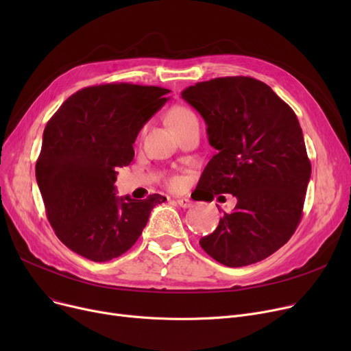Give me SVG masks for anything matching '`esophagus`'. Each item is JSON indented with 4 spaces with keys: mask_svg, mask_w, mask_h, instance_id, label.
<instances>
[{
    "mask_svg": "<svg viewBox=\"0 0 351 351\" xmlns=\"http://www.w3.org/2000/svg\"><path fill=\"white\" fill-rule=\"evenodd\" d=\"M175 202H176V204H178L180 208H183V209H188V208L192 206V200H189V199H186V197H179V199H176Z\"/></svg>",
    "mask_w": 351,
    "mask_h": 351,
    "instance_id": "1",
    "label": "esophagus"
}]
</instances>
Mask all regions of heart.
<instances>
[{
  "label": "heart",
  "instance_id": "b5f03b06",
  "mask_svg": "<svg viewBox=\"0 0 351 351\" xmlns=\"http://www.w3.org/2000/svg\"><path fill=\"white\" fill-rule=\"evenodd\" d=\"M168 119H169V123L175 129V131H179V129L185 128L191 122L197 121L196 115L186 106H175V108H172L169 115H168ZM171 185L172 186H178L179 185V179H172Z\"/></svg>",
  "mask_w": 351,
  "mask_h": 351
}]
</instances>
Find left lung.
<instances>
[{
	"label": "left lung",
	"mask_w": 351,
	"mask_h": 351,
	"mask_svg": "<svg viewBox=\"0 0 351 351\" xmlns=\"http://www.w3.org/2000/svg\"><path fill=\"white\" fill-rule=\"evenodd\" d=\"M208 125L217 151L202 173V200L232 193L234 210L199 243L229 267L261 262L287 243L300 223L311 165L296 114L250 77L197 82L182 92Z\"/></svg>",
	"instance_id": "1"
}]
</instances>
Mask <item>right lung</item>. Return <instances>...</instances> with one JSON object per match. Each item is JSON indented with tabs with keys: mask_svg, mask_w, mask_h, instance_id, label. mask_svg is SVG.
I'll list each match as a JSON object with an SVG mask.
<instances>
[{
	"mask_svg": "<svg viewBox=\"0 0 351 351\" xmlns=\"http://www.w3.org/2000/svg\"><path fill=\"white\" fill-rule=\"evenodd\" d=\"M169 89L128 82L84 88L48 121L35 176L55 234L72 252L108 262L131 249L151 210L166 200L115 193L117 169L134 159L142 126Z\"/></svg>",
	"mask_w": 351,
	"mask_h": 351,
	"instance_id": "obj_1",
	"label": "right lung"
}]
</instances>
